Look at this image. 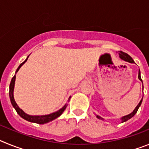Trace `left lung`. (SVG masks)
Wrapping results in <instances>:
<instances>
[{
    "label": "left lung",
    "mask_w": 149,
    "mask_h": 149,
    "mask_svg": "<svg viewBox=\"0 0 149 149\" xmlns=\"http://www.w3.org/2000/svg\"><path fill=\"white\" fill-rule=\"evenodd\" d=\"M119 57H120V58L122 59V60H124V61L128 62V63H134V61L133 60V59L131 58V56H129L127 54L125 53V52H122V51H119ZM138 78H139V81L143 82V81H142V79H141V76H140V71H139V74H138ZM142 101H143V98L141 99V101H139V103L138 104L137 106L135 107V109H134V111H133L132 113H131L128 114V115L125 116H122V118H121V120H122V122H126V121H127L128 119H131V118H132V117L136 113V112H137L138 109H139V107H140V105H141ZM96 117H97L98 119H101V120H104V119L102 117L99 116H98V115H96Z\"/></svg>",
    "instance_id": "left-lung-1"
}]
</instances>
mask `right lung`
Returning a JSON list of instances; mask_svg holds the SVG:
<instances>
[{
  "mask_svg": "<svg viewBox=\"0 0 149 149\" xmlns=\"http://www.w3.org/2000/svg\"><path fill=\"white\" fill-rule=\"evenodd\" d=\"M28 57H29V56H27V59H26V60H24L23 63H21L20 65H19V66H18V68H17L16 72H15V75H14V77L12 78L11 82H10V92H9V94H10V101H11V104H12V105H13V107H14V108H15V110H16L17 113L22 118H23V119H25V120L28 121V122H34V123H37V124H40V125H42V124L48 123V122H51V121H53L54 119H56V118H58V117L60 116L62 113H63V112H64V110H65V108H66V107L68 104H65L64 105V106H63L61 109H60V110H57V111L54 112V113L48 114V115H42V116L28 115V114H27L26 113H24V112L23 110H22V109H21L20 107L18 106V104H17L16 102H15V99H14V95H13L14 86H15V74H16L17 72H18V70L20 69L21 67H22V65H23L25 63V62L27 61V59H28ZM70 98H71V96L69 97V98H68V101H69Z\"/></svg>",
  "mask_w": 149,
  "mask_h": 149,
  "instance_id": "add662e5",
  "label": "right lung"
}]
</instances>
